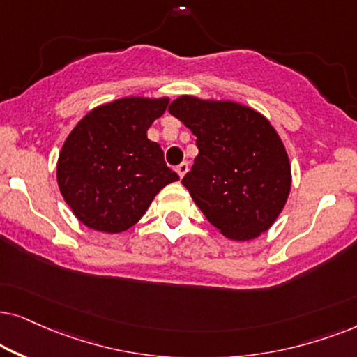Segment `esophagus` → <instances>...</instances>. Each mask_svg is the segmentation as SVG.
<instances>
[{
  "label": "esophagus",
  "instance_id": "esophagus-1",
  "mask_svg": "<svg viewBox=\"0 0 357 357\" xmlns=\"http://www.w3.org/2000/svg\"><path fill=\"white\" fill-rule=\"evenodd\" d=\"M188 169H189V165L186 163V161H183L181 165H178V166H176V173L179 174V178H183V176L188 173Z\"/></svg>",
  "mask_w": 357,
  "mask_h": 357
}]
</instances>
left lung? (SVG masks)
<instances>
[{
  "label": "left lung",
  "mask_w": 357,
  "mask_h": 357,
  "mask_svg": "<svg viewBox=\"0 0 357 357\" xmlns=\"http://www.w3.org/2000/svg\"><path fill=\"white\" fill-rule=\"evenodd\" d=\"M168 111L197 137L199 155L183 186L227 238L264 234L286 206L291 165L268 119L231 101L181 96Z\"/></svg>",
  "instance_id": "obj_1"
}]
</instances>
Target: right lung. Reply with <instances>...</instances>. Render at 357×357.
Returning <instances> with one entry per match:
<instances>
[{
    "label": "right lung",
    "mask_w": 357,
    "mask_h": 357,
    "mask_svg": "<svg viewBox=\"0 0 357 357\" xmlns=\"http://www.w3.org/2000/svg\"><path fill=\"white\" fill-rule=\"evenodd\" d=\"M169 99L122 98L88 112L61 146L56 181L84 225L121 234L135 225L156 194L179 176L146 130Z\"/></svg>",
    "instance_id": "obj_1"
}]
</instances>
